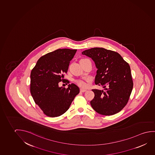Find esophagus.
I'll return each mask as SVG.
<instances>
[{
	"label": "esophagus",
	"instance_id": "34e87169",
	"mask_svg": "<svg viewBox=\"0 0 155 155\" xmlns=\"http://www.w3.org/2000/svg\"><path fill=\"white\" fill-rule=\"evenodd\" d=\"M86 91H87L86 89H85V88H81L80 89V91H81V92H86Z\"/></svg>",
	"mask_w": 155,
	"mask_h": 155
}]
</instances>
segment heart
Wrapping results in <instances>:
<instances>
[{
    "label": "heart",
    "mask_w": 155,
    "mask_h": 155,
    "mask_svg": "<svg viewBox=\"0 0 155 155\" xmlns=\"http://www.w3.org/2000/svg\"><path fill=\"white\" fill-rule=\"evenodd\" d=\"M77 83L78 84V85H79V86H85L86 84L83 81H76Z\"/></svg>",
    "instance_id": "b5f03b06"
}]
</instances>
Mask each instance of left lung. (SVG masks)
I'll list each match as a JSON object with an SVG mask.
<instances>
[{"label":"left lung","instance_id":"left-lung-1","mask_svg":"<svg viewBox=\"0 0 155 155\" xmlns=\"http://www.w3.org/2000/svg\"><path fill=\"white\" fill-rule=\"evenodd\" d=\"M82 54L94 62L97 69L95 83L104 88L92 90L95 95L90 102L92 108L105 116L119 112L128 102L133 87L128 63L119 53L103 48L87 49Z\"/></svg>","mask_w":155,"mask_h":155}]
</instances>
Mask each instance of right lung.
<instances>
[{"instance_id": "add662e5", "label": "right lung", "mask_w": 155, "mask_h": 155, "mask_svg": "<svg viewBox=\"0 0 155 155\" xmlns=\"http://www.w3.org/2000/svg\"><path fill=\"white\" fill-rule=\"evenodd\" d=\"M76 52L77 49L64 48L48 53L38 60L31 72V94L48 117H58L65 113L79 93L74 84H69L67 88L58 86Z\"/></svg>"}]
</instances>
